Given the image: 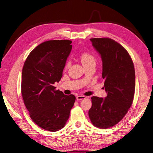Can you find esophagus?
Returning a JSON list of instances; mask_svg holds the SVG:
<instances>
[{"mask_svg":"<svg viewBox=\"0 0 153 153\" xmlns=\"http://www.w3.org/2000/svg\"><path fill=\"white\" fill-rule=\"evenodd\" d=\"M86 97H84V96H81V95H79V96H77L76 97V99L77 101L79 100H84L86 99Z\"/></svg>","mask_w":153,"mask_h":153,"instance_id":"esophagus-1","label":"esophagus"}]
</instances>
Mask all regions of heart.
Returning <instances> with one entry per match:
<instances>
[{"instance_id": "obj_1", "label": "heart", "mask_w": 153, "mask_h": 153, "mask_svg": "<svg viewBox=\"0 0 153 153\" xmlns=\"http://www.w3.org/2000/svg\"><path fill=\"white\" fill-rule=\"evenodd\" d=\"M81 59L84 66L90 64H96V59L94 57V56L91 53H87V52L83 53L81 55ZM70 65H71V62L69 61L67 62L65 64V67L68 68L70 66Z\"/></svg>"}]
</instances>
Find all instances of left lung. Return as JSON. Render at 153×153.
<instances>
[{
	"label": "left lung",
	"instance_id": "obj_1",
	"mask_svg": "<svg viewBox=\"0 0 153 153\" xmlns=\"http://www.w3.org/2000/svg\"><path fill=\"white\" fill-rule=\"evenodd\" d=\"M90 40L102 60V77L107 96L105 98L91 97L92 106L88 114L95 127L106 129L119 122L132 104L134 66L127 51L114 39L99 38Z\"/></svg>",
	"mask_w": 153,
	"mask_h": 153
}]
</instances>
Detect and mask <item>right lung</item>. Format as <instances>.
Here are the masks:
<instances>
[{"label":"right lung","instance_id":"1","mask_svg":"<svg viewBox=\"0 0 153 153\" xmlns=\"http://www.w3.org/2000/svg\"><path fill=\"white\" fill-rule=\"evenodd\" d=\"M70 40H49L34 48L22 72L21 93L32 120L48 131L63 128L74 104V95L55 89L71 50Z\"/></svg>","mask_w":153,"mask_h":153}]
</instances>
